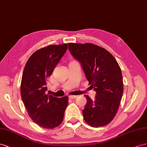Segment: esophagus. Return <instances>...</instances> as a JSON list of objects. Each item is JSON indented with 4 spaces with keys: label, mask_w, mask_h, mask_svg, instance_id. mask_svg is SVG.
Masks as SVG:
<instances>
[{
    "label": "esophagus",
    "mask_w": 147,
    "mask_h": 147,
    "mask_svg": "<svg viewBox=\"0 0 147 147\" xmlns=\"http://www.w3.org/2000/svg\"><path fill=\"white\" fill-rule=\"evenodd\" d=\"M69 98L70 99H74V98H77V96L76 95H69Z\"/></svg>",
    "instance_id": "obj_1"
}]
</instances>
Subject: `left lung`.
I'll use <instances>...</instances> for the list:
<instances>
[{"label":"left lung","mask_w":147,"mask_h":147,"mask_svg":"<svg viewBox=\"0 0 147 147\" xmlns=\"http://www.w3.org/2000/svg\"><path fill=\"white\" fill-rule=\"evenodd\" d=\"M69 50L81 63L86 78L96 91L95 100L85 95L82 110L86 122L92 127L104 126L114 118L123 94V76L115 57L105 49L90 43H69Z\"/></svg>","instance_id":"left-lung-1"}]
</instances>
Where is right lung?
Returning a JSON list of instances; mask_svg holds the SVG:
<instances>
[{
  "label": "right lung",
  "instance_id": "1",
  "mask_svg": "<svg viewBox=\"0 0 147 147\" xmlns=\"http://www.w3.org/2000/svg\"><path fill=\"white\" fill-rule=\"evenodd\" d=\"M68 49V44L50 45L37 50L24 66L21 96L31 119L39 126L53 129L63 121L68 97L46 95V81Z\"/></svg>",
  "mask_w": 147,
  "mask_h": 147
}]
</instances>
